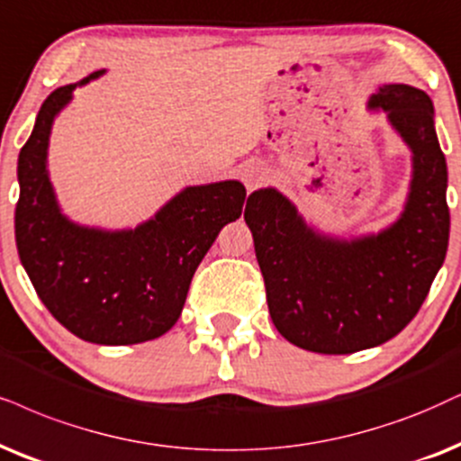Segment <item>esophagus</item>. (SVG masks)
<instances>
[{
    "instance_id": "1",
    "label": "esophagus",
    "mask_w": 461,
    "mask_h": 461,
    "mask_svg": "<svg viewBox=\"0 0 461 461\" xmlns=\"http://www.w3.org/2000/svg\"><path fill=\"white\" fill-rule=\"evenodd\" d=\"M240 176H242V183L247 185V189L253 191L266 180V167L261 166V163H255V161L247 163V166L240 170Z\"/></svg>"
}]
</instances>
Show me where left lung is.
I'll return each instance as SVG.
<instances>
[{"instance_id":"obj_1","label":"left lung","mask_w":461,"mask_h":461,"mask_svg":"<svg viewBox=\"0 0 461 461\" xmlns=\"http://www.w3.org/2000/svg\"><path fill=\"white\" fill-rule=\"evenodd\" d=\"M368 110L387 114L412 155L404 211L392 225L355 238L323 234L274 187L253 191L244 208L272 323L312 353L347 355L398 336L447 255V161L432 100L411 85H383Z\"/></svg>"}]
</instances>
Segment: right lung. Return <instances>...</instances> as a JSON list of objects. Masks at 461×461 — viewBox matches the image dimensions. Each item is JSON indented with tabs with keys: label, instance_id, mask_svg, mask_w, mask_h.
Listing matches in <instances>:
<instances>
[{
	"label": "right lung",
	"instance_id": "1",
	"mask_svg": "<svg viewBox=\"0 0 461 461\" xmlns=\"http://www.w3.org/2000/svg\"><path fill=\"white\" fill-rule=\"evenodd\" d=\"M80 83L46 97L19 153L14 236L21 264L52 317L74 336L121 347L155 340L183 312L191 278L219 231L242 214L240 180L185 187L155 217L131 230L80 225L61 212L49 176V140L57 114Z\"/></svg>",
	"mask_w": 461,
	"mask_h": 461
}]
</instances>
